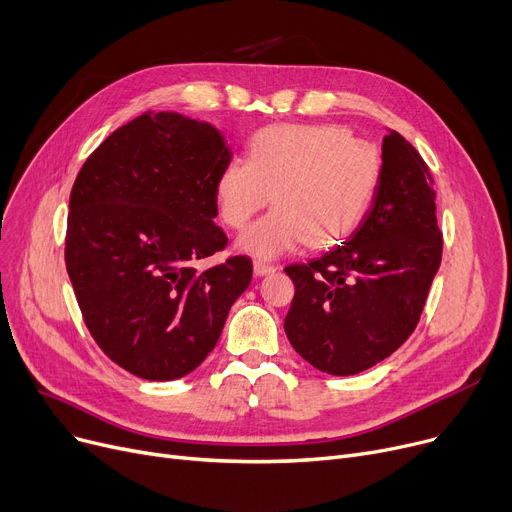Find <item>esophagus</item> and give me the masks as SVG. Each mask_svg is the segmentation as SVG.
Wrapping results in <instances>:
<instances>
[{
	"label": "esophagus",
	"instance_id": "obj_1",
	"mask_svg": "<svg viewBox=\"0 0 512 512\" xmlns=\"http://www.w3.org/2000/svg\"><path fill=\"white\" fill-rule=\"evenodd\" d=\"M253 270H255V276H267V274H272V272H276V265H272V263H265V261H261V259H255L253 261Z\"/></svg>",
	"mask_w": 512,
	"mask_h": 512
}]
</instances>
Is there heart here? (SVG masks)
Instances as JSON below:
<instances>
[{"label": "heart", "mask_w": 512, "mask_h": 512, "mask_svg": "<svg viewBox=\"0 0 512 512\" xmlns=\"http://www.w3.org/2000/svg\"><path fill=\"white\" fill-rule=\"evenodd\" d=\"M380 176L378 147L342 126L274 124L253 134L249 159L226 161L215 199L236 230L272 199L278 203L238 238L245 253L272 259L305 240L311 249L344 240L363 220Z\"/></svg>", "instance_id": "1"}]
</instances>
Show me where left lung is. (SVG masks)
Segmentation results:
<instances>
[{
  "instance_id": "left-lung-1",
  "label": "left lung",
  "mask_w": 512,
  "mask_h": 512,
  "mask_svg": "<svg viewBox=\"0 0 512 512\" xmlns=\"http://www.w3.org/2000/svg\"><path fill=\"white\" fill-rule=\"evenodd\" d=\"M442 261L434 178L398 132L382 143V176L353 236L319 259L292 263L284 330L307 363L361 373L390 357L419 324Z\"/></svg>"
}]
</instances>
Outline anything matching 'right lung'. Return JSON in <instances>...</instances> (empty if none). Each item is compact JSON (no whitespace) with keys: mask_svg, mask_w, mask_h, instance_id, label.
<instances>
[{"mask_svg":"<svg viewBox=\"0 0 512 512\" xmlns=\"http://www.w3.org/2000/svg\"><path fill=\"white\" fill-rule=\"evenodd\" d=\"M232 151L218 128L145 112L80 168L66 228V270L85 326L116 365L151 382L178 380L213 351L253 263L224 251L215 180Z\"/></svg>","mask_w":512,"mask_h":512,"instance_id":"1","label":"right lung"}]
</instances>
